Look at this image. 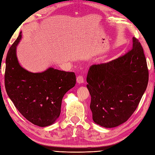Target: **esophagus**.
<instances>
[{"mask_svg": "<svg viewBox=\"0 0 155 155\" xmlns=\"http://www.w3.org/2000/svg\"><path fill=\"white\" fill-rule=\"evenodd\" d=\"M77 82L78 84L83 83H84V78H83V76H81V75L78 76L77 78Z\"/></svg>", "mask_w": 155, "mask_h": 155, "instance_id": "1", "label": "esophagus"}]
</instances>
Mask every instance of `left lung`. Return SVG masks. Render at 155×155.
<instances>
[{
	"label": "left lung",
	"instance_id": "8db88e82",
	"mask_svg": "<svg viewBox=\"0 0 155 155\" xmlns=\"http://www.w3.org/2000/svg\"><path fill=\"white\" fill-rule=\"evenodd\" d=\"M133 48L107 63L93 64L88 72L87 87L95 123L113 128L129 118L139 105L149 82L143 48L133 37Z\"/></svg>",
	"mask_w": 155,
	"mask_h": 155
}]
</instances>
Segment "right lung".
Returning a JSON list of instances; mask_svg holds the SVG:
<instances>
[{"label":"right lung","mask_w":155,"mask_h":155,"mask_svg":"<svg viewBox=\"0 0 155 155\" xmlns=\"http://www.w3.org/2000/svg\"><path fill=\"white\" fill-rule=\"evenodd\" d=\"M21 32L6 58L5 84L8 96L26 119L45 127L60 116L62 99L76 84L73 72L49 68L42 72H28L19 64L16 48Z\"/></svg>","instance_id":"obj_1"}]
</instances>
